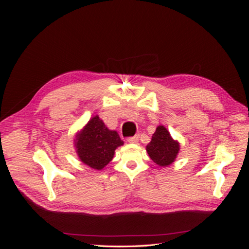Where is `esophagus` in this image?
Wrapping results in <instances>:
<instances>
[{
	"mask_svg": "<svg viewBox=\"0 0 249 249\" xmlns=\"http://www.w3.org/2000/svg\"><path fill=\"white\" fill-rule=\"evenodd\" d=\"M138 141H139V135H136V136L127 138V142H130V143H137Z\"/></svg>",
	"mask_w": 249,
	"mask_h": 249,
	"instance_id": "obj_1",
	"label": "esophagus"
}]
</instances>
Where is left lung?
<instances>
[{"mask_svg": "<svg viewBox=\"0 0 249 249\" xmlns=\"http://www.w3.org/2000/svg\"><path fill=\"white\" fill-rule=\"evenodd\" d=\"M146 152L157 165L165 167L177 159L179 152V143L172 139L166 127L159 125L153 135L152 141L146 145Z\"/></svg>", "mask_w": 249, "mask_h": 249, "instance_id": "1", "label": "left lung"}]
</instances>
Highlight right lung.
Returning a JSON list of instances; mask_svg holds the SVG:
<instances>
[{
  "mask_svg": "<svg viewBox=\"0 0 249 249\" xmlns=\"http://www.w3.org/2000/svg\"><path fill=\"white\" fill-rule=\"evenodd\" d=\"M123 144L118 133L109 130L99 115L90 119L74 139L79 159L96 170L106 166L113 159L115 149Z\"/></svg>",
  "mask_w": 249,
  "mask_h": 249,
  "instance_id": "1",
  "label": "right lung"
}]
</instances>
